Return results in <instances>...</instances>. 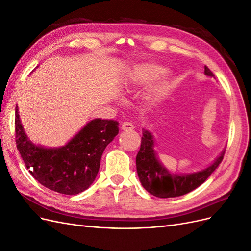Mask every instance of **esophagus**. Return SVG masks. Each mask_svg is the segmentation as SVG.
I'll return each instance as SVG.
<instances>
[{"instance_id":"obj_1","label":"esophagus","mask_w":251,"mask_h":251,"mask_svg":"<svg viewBox=\"0 0 251 251\" xmlns=\"http://www.w3.org/2000/svg\"><path fill=\"white\" fill-rule=\"evenodd\" d=\"M121 128L125 131H131L134 128V126L132 123H130V121H125V123L121 124Z\"/></svg>"}]
</instances>
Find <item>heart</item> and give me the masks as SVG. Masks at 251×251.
Returning <instances> with one entry per match:
<instances>
[{
  "label": "heart",
  "instance_id": "heart-1",
  "mask_svg": "<svg viewBox=\"0 0 251 251\" xmlns=\"http://www.w3.org/2000/svg\"><path fill=\"white\" fill-rule=\"evenodd\" d=\"M162 70L163 68L161 66L153 63L139 65L134 68V70L131 72L130 81L132 83H135V85H143V83L154 78L157 75L162 72ZM169 72H163L160 77L154 79L153 82H151L147 89L146 97L148 101L154 103L161 100L162 97L165 95L166 91L169 89Z\"/></svg>",
  "mask_w": 251,
  "mask_h": 251
}]
</instances>
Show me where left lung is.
<instances>
[{"label": "left lung", "mask_w": 251, "mask_h": 251, "mask_svg": "<svg viewBox=\"0 0 251 251\" xmlns=\"http://www.w3.org/2000/svg\"><path fill=\"white\" fill-rule=\"evenodd\" d=\"M205 75L215 77L208 67H204ZM154 137L148 130H142L141 146L136 156V168L141 185L159 198H174L194 191L214 173L223 160L225 150L208 168L192 174H171L158 160L154 150Z\"/></svg>", "instance_id": "left-lung-1"}]
</instances>
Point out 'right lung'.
Instances as JSON below:
<instances>
[{
    "instance_id": "right-lung-1",
    "label": "right lung",
    "mask_w": 251,
    "mask_h": 251,
    "mask_svg": "<svg viewBox=\"0 0 251 251\" xmlns=\"http://www.w3.org/2000/svg\"><path fill=\"white\" fill-rule=\"evenodd\" d=\"M16 142L21 157L33 178L51 191L77 195L93 183L105 147L118 134L116 120H91L60 148H44L29 140L16 107Z\"/></svg>"
}]
</instances>
